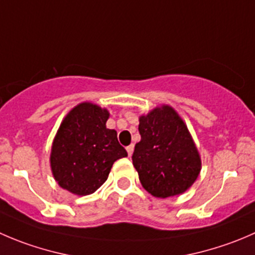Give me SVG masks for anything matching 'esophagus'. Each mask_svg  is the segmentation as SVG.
Instances as JSON below:
<instances>
[{
	"label": "esophagus",
	"mask_w": 255,
	"mask_h": 255,
	"mask_svg": "<svg viewBox=\"0 0 255 255\" xmlns=\"http://www.w3.org/2000/svg\"><path fill=\"white\" fill-rule=\"evenodd\" d=\"M126 149H127V152H128V155H129V157H130V155L133 154V149H134V147H133V145L130 144V145H128V147L126 148Z\"/></svg>",
	"instance_id": "1"
}]
</instances>
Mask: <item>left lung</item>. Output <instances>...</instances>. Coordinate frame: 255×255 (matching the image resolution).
I'll return each instance as SVG.
<instances>
[{
	"instance_id": "left-lung-1",
	"label": "left lung",
	"mask_w": 255,
	"mask_h": 255,
	"mask_svg": "<svg viewBox=\"0 0 255 255\" xmlns=\"http://www.w3.org/2000/svg\"><path fill=\"white\" fill-rule=\"evenodd\" d=\"M138 130L132 160L143 188L157 198L184 193L198 178L202 162L179 115L163 105L140 116Z\"/></svg>"
}]
</instances>
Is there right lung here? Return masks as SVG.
<instances>
[{"mask_svg": "<svg viewBox=\"0 0 255 255\" xmlns=\"http://www.w3.org/2000/svg\"><path fill=\"white\" fill-rule=\"evenodd\" d=\"M110 112L83 102L63 118L52 143L51 169L59 187L88 196L107 180L113 163L127 157L117 132L108 129Z\"/></svg>", "mask_w": 255, "mask_h": 255, "instance_id": "1", "label": "right lung"}]
</instances>
